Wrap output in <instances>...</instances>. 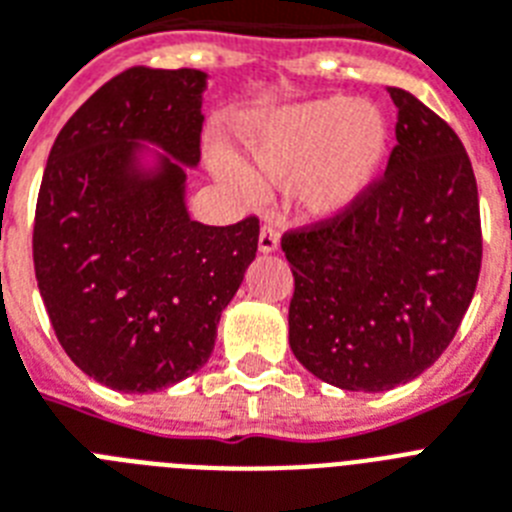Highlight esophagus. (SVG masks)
Returning a JSON list of instances; mask_svg holds the SVG:
<instances>
[{
  "label": "esophagus",
  "instance_id": "34e87169",
  "mask_svg": "<svg viewBox=\"0 0 512 512\" xmlns=\"http://www.w3.org/2000/svg\"><path fill=\"white\" fill-rule=\"evenodd\" d=\"M277 248H280V232H277V227L272 222H264V227L259 232V251L274 253Z\"/></svg>",
  "mask_w": 512,
  "mask_h": 512
}]
</instances>
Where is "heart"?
Returning <instances> with one entry per match:
<instances>
[{
  "instance_id": "obj_1",
  "label": "heart",
  "mask_w": 512,
  "mask_h": 512,
  "mask_svg": "<svg viewBox=\"0 0 512 512\" xmlns=\"http://www.w3.org/2000/svg\"><path fill=\"white\" fill-rule=\"evenodd\" d=\"M248 149L266 177L298 175L295 193L308 214L335 217L379 175L387 154V122L371 104L324 99L264 122L248 138ZM214 170L240 198H259V180L238 159L217 156Z\"/></svg>"
}]
</instances>
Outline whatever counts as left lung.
<instances>
[{"instance_id":"1","label":"left lung","mask_w":512,"mask_h":512,"mask_svg":"<svg viewBox=\"0 0 512 512\" xmlns=\"http://www.w3.org/2000/svg\"><path fill=\"white\" fill-rule=\"evenodd\" d=\"M384 175L335 217L287 230L290 348L322 382L384 392L453 342L481 269L479 190L455 130L403 88Z\"/></svg>"}]
</instances>
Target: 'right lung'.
<instances>
[{
    "label": "right lung",
    "instance_id": "right-lung-1",
    "mask_svg": "<svg viewBox=\"0 0 512 512\" xmlns=\"http://www.w3.org/2000/svg\"><path fill=\"white\" fill-rule=\"evenodd\" d=\"M201 70L130 67L59 130L36 201L33 266L70 361L120 392H156L209 361L219 316L259 248V217L201 225ZM167 157L141 171L137 143Z\"/></svg>",
    "mask_w": 512,
    "mask_h": 512
}]
</instances>
